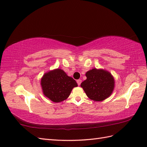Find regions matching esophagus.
<instances>
[{
	"label": "esophagus",
	"instance_id": "1",
	"mask_svg": "<svg viewBox=\"0 0 147 147\" xmlns=\"http://www.w3.org/2000/svg\"><path fill=\"white\" fill-rule=\"evenodd\" d=\"M77 83H78V85L80 86L81 85V83H82V80H77Z\"/></svg>",
	"mask_w": 147,
	"mask_h": 147
}]
</instances>
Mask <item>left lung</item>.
<instances>
[{"label": "left lung", "mask_w": 147, "mask_h": 147, "mask_svg": "<svg viewBox=\"0 0 147 147\" xmlns=\"http://www.w3.org/2000/svg\"><path fill=\"white\" fill-rule=\"evenodd\" d=\"M85 75L86 80L81 83V86L89 98L102 101L112 94L114 79L109 72L94 68L87 71Z\"/></svg>", "instance_id": "obj_1"}]
</instances>
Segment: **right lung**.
I'll use <instances>...</instances> for the list:
<instances>
[{
  "label": "right lung",
  "mask_w": 147,
  "mask_h": 147,
  "mask_svg": "<svg viewBox=\"0 0 147 147\" xmlns=\"http://www.w3.org/2000/svg\"><path fill=\"white\" fill-rule=\"evenodd\" d=\"M43 93L54 102H61L67 99L74 87L78 84L73 78L68 76L61 69L50 71L41 79Z\"/></svg>",
  "instance_id": "right-lung-1"
}]
</instances>
